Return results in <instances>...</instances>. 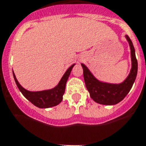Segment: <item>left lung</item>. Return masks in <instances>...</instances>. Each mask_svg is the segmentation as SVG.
<instances>
[{"mask_svg":"<svg viewBox=\"0 0 146 146\" xmlns=\"http://www.w3.org/2000/svg\"><path fill=\"white\" fill-rule=\"evenodd\" d=\"M131 50V68L128 76L120 84H111L99 81L93 76L85 64L82 63L84 79L91 98L96 103L103 105H115L122 101L131 89L137 74V61L132 42L126 35Z\"/></svg>","mask_w":146,"mask_h":146,"instance_id":"8db88e82","label":"left lung"}]
</instances>
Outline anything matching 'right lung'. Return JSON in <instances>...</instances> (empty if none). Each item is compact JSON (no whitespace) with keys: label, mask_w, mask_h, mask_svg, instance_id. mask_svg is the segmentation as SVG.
Instances as JSON below:
<instances>
[{"label":"right lung","mask_w":146,"mask_h":146,"mask_svg":"<svg viewBox=\"0 0 146 146\" xmlns=\"http://www.w3.org/2000/svg\"><path fill=\"white\" fill-rule=\"evenodd\" d=\"M76 64H72L69 68H68L63 76L62 77L61 80L58 83V84L54 88L50 89V90H45L42 91H29L26 90L25 88L20 85L17 79L16 78L15 74L14 71L13 76L15 78V83L17 84V87L20 90V91L22 92L24 97L26 99L29 100L31 104L37 106L39 108L45 109L50 108L52 106H55L60 104L63 99V95L65 90V86L67 81H68L69 76L71 73V70L74 65Z\"/></svg>","instance_id":"1"}]
</instances>
